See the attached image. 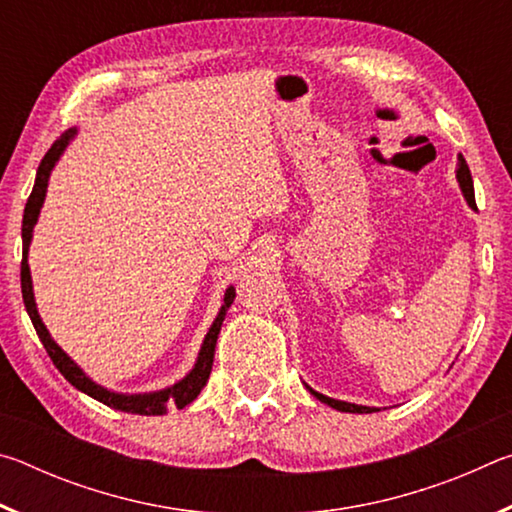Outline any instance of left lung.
Returning a JSON list of instances; mask_svg holds the SVG:
<instances>
[{"label":"left lung","mask_w":512,"mask_h":512,"mask_svg":"<svg viewBox=\"0 0 512 512\" xmlns=\"http://www.w3.org/2000/svg\"><path fill=\"white\" fill-rule=\"evenodd\" d=\"M456 180H458V187H461V192L465 196L467 205L472 207V210L476 212V203H474V185H472V173H470V167H467V162L463 155H458V162H456ZM307 386V384H305ZM307 391L316 397V400H320L327 406H332V409L341 411V413H375L379 411L377 406H363V404H352V402H343V400H334V397H327L323 393L314 391V388L307 386Z\"/></svg>","instance_id":"8db88e82"}]
</instances>
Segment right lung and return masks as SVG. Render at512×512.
I'll return each instance as SVG.
<instances>
[{"mask_svg":"<svg viewBox=\"0 0 512 512\" xmlns=\"http://www.w3.org/2000/svg\"><path fill=\"white\" fill-rule=\"evenodd\" d=\"M79 128H69L58 140L51 144V149L47 151L45 158H42L38 173H36V185H33V192L27 201V207H24V219H22V271H20V280H22V298H24V307H27V314L31 318L33 327L40 336L42 345H45L47 354L54 361V366L60 370L69 384L74 388H79L81 393L90 395L92 400H97L101 404L110 406L115 411H124V413H135V415H164L169 411V406H178V409H185L187 404H192L198 393L203 391L207 379H210L212 372V361H214V348H216V339H219L221 325L225 320V314L232 302H235V287L225 289L223 300H221V309L216 318L212 320L210 329H207L205 339L201 343V350H198V357L194 361L192 370L187 372L183 379H178L176 384L164 386L160 391H146V393H119L112 391V388H106L94 381L88 372H85L79 363H76L69 354L60 348V345L54 341V336L49 334L47 325L42 323V318L38 314V305H36V296H33V280H31V268H29V248H31V239H33V228L40 219V210L45 205V196H47V187H49V176L51 171L60 160V155L65 153L69 142L74 140Z\"/></svg>","mask_w":512,"mask_h":512,"instance_id":"right-lung-1","label":"right lung"}]
</instances>
